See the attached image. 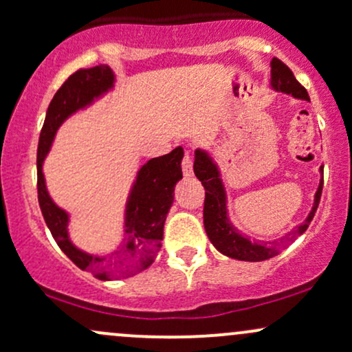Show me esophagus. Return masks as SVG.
Returning <instances> with one entry per match:
<instances>
[{"label": "esophagus", "instance_id": "obj_1", "mask_svg": "<svg viewBox=\"0 0 352 352\" xmlns=\"http://www.w3.org/2000/svg\"><path fill=\"white\" fill-rule=\"evenodd\" d=\"M182 170H184L185 177H192L193 175V162H192V157L187 152L184 157V162H182Z\"/></svg>", "mask_w": 352, "mask_h": 352}]
</instances>
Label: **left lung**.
Wrapping results in <instances>:
<instances>
[{
	"mask_svg": "<svg viewBox=\"0 0 352 352\" xmlns=\"http://www.w3.org/2000/svg\"><path fill=\"white\" fill-rule=\"evenodd\" d=\"M270 86L273 91L283 92V94L293 96L294 99L308 100L309 96L306 89L298 82L294 74L286 64L280 59H272V79ZM193 172L197 179L201 182L205 188V205H204V225L207 236L220 253L225 256L235 258L241 261H265L268 258L276 256L283 250L288 248L294 236H300L309 227L314 213H316L319 200H321L322 192V167H319L321 180H319L318 190L314 193L313 207L308 217L305 218L301 225H298L292 232V236H283L280 241H252L243 233L238 232V228L232 223L228 213V197L227 188H225L223 179H221V170L213 159V155L207 148H197L195 162H193Z\"/></svg>",
	"mask_w": 352,
	"mask_h": 352,
	"instance_id": "left-lung-1",
	"label": "left lung"
}]
</instances>
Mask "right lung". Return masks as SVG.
<instances>
[{"label":"right lung","mask_w":352,"mask_h":352,"mask_svg":"<svg viewBox=\"0 0 352 352\" xmlns=\"http://www.w3.org/2000/svg\"><path fill=\"white\" fill-rule=\"evenodd\" d=\"M116 82V72L104 64L91 69H79L69 76L47 107L38 145V200L44 221L56 243L72 263L102 281L134 276L153 263L162 246L165 218L175 197L173 190L177 182L182 180L184 159V148L177 147L170 153L151 159L139 168L125 200L124 238L122 246L116 252V260L84 252L72 243L69 236L71 213L52 200L43 165L60 125L71 116L91 107L114 91Z\"/></svg>","instance_id":"right-lung-1"}]
</instances>
